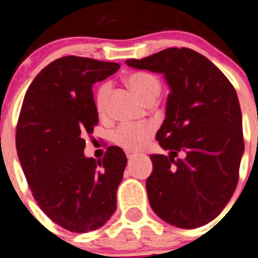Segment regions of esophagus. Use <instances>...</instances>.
Returning a JSON list of instances; mask_svg holds the SVG:
<instances>
[{
  "label": "esophagus",
  "mask_w": 258,
  "mask_h": 258,
  "mask_svg": "<svg viewBox=\"0 0 258 258\" xmlns=\"http://www.w3.org/2000/svg\"><path fill=\"white\" fill-rule=\"evenodd\" d=\"M126 155H127V158H134V157H136V155H138V153L132 152V150H127Z\"/></svg>",
  "instance_id": "esophagus-1"
}]
</instances>
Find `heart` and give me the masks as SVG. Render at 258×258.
Instances as JSON below:
<instances>
[{"label": "heart", "instance_id": "1", "mask_svg": "<svg viewBox=\"0 0 258 258\" xmlns=\"http://www.w3.org/2000/svg\"><path fill=\"white\" fill-rule=\"evenodd\" d=\"M127 85L140 96L144 101L155 100L161 94V82L155 76L148 72H135L127 77ZM110 85L101 83L95 92V108L100 114L106 112ZM155 131V124L149 120L145 122H126L113 131L112 140L115 145L126 150H141L149 143Z\"/></svg>", "mask_w": 258, "mask_h": 258}]
</instances>
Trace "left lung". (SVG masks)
I'll list each match as a JSON object with an SVG mask.
<instances>
[{
	"instance_id": "obj_1",
	"label": "left lung",
	"mask_w": 258,
	"mask_h": 258,
	"mask_svg": "<svg viewBox=\"0 0 258 258\" xmlns=\"http://www.w3.org/2000/svg\"><path fill=\"white\" fill-rule=\"evenodd\" d=\"M126 62L163 73L171 89L166 119L155 136L169 155H150V207L173 226H203L220 215L238 185L244 141L235 89L191 48L169 47Z\"/></svg>"
}]
</instances>
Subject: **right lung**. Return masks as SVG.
<instances>
[{"label":"right lung","instance_id":"add662e5","mask_svg":"<svg viewBox=\"0 0 258 258\" xmlns=\"http://www.w3.org/2000/svg\"><path fill=\"white\" fill-rule=\"evenodd\" d=\"M118 69V62L62 56L37 74L23 100L15 141L27 182L48 219L73 233L96 230L117 210L126 154L109 146L96 161L83 149L99 123L92 85Z\"/></svg>","mask_w":258,"mask_h":258}]
</instances>
